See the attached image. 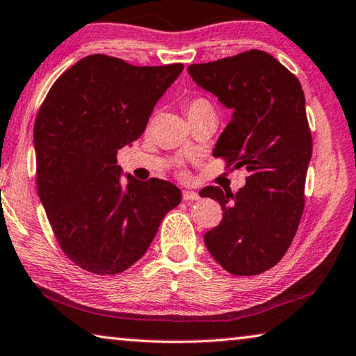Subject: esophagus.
Instances as JSON below:
<instances>
[{
	"label": "esophagus",
	"instance_id": "esophagus-1",
	"mask_svg": "<svg viewBox=\"0 0 356 356\" xmlns=\"http://www.w3.org/2000/svg\"><path fill=\"white\" fill-rule=\"evenodd\" d=\"M182 200H184V201H198V200H200V195L196 193V191L185 190L184 193H182Z\"/></svg>",
	"mask_w": 356,
	"mask_h": 356
}]
</instances>
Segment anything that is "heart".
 Listing matches in <instances>:
<instances>
[{
    "mask_svg": "<svg viewBox=\"0 0 356 356\" xmlns=\"http://www.w3.org/2000/svg\"><path fill=\"white\" fill-rule=\"evenodd\" d=\"M185 109H187V115L188 117H193V115H198L201 112H207V111H213L212 109V104L209 103L206 98L202 97H195V98H190L187 101V104H185Z\"/></svg>",
    "mask_w": 356,
    "mask_h": 356,
    "instance_id": "heart-1",
    "label": "heart"
}]
</instances>
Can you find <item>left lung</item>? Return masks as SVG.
<instances>
[{"label": "left lung", "mask_w": 356, "mask_h": 356, "mask_svg": "<svg viewBox=\"0 0 356 356\" xmlns=\"http://www.w3.org/2000/svg\"><path fill=\"white\" fill-rule=\"evenodd\" d=\"M200 87L233 109L213 156L225 169L244 166L236 195L209 185L200 195L220 202L223 218L204 234L213 259L233 275H257L277 264L300 227L312 136L300 81L263 50L188 66Z\"/></svg>", "instance_id": "1"}]
</instances>
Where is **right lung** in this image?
<instances>
[{
  "instance_id": "right-lung-1",
  "label": "right lung",
  "mask_w": 356,
  "mask_h": 356,
  "mask_svg": "<svg viewBox=\"0 0 356 356\" xmlns=\"http://www.w3.org/2000/svg\"><path fill=\"white\" fill-rule=\"evenodd\" d=\"M182 63L134 66L88 55L50 87L35 122L36 185L65 255L97 275H114L147 252L163 217L180 202L168 180L127 174L117 154L147 127Z\"/></svg>"
}]
</instances>
